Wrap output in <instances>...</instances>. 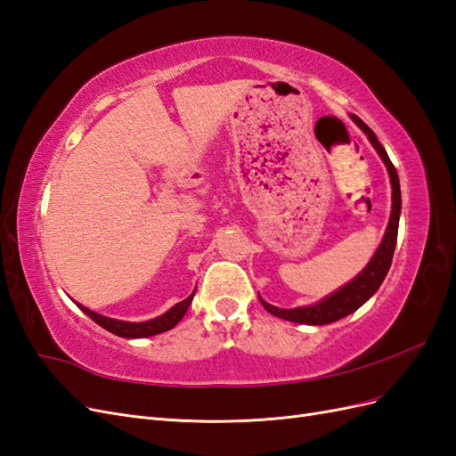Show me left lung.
Returning a JSON list of instances; mask_svg holds the SVG:
<instances>
[{
  "mask_svg": "<svg viewBox=\"0 0 456 456\" xmlns=\"http://www.w3.org/2000/svg\"><path fill=\"white\" fill-rule=\"evenodd\" d=\"M352 119L369 136L370 144L375 146V150L379 151V156L382 158V161L386 165V169H388L390 183H392V215H390L388 228H386L384 240L377 249L375 256H372L369 265L365 266V270L357 275V278H354L348 285H344L342 289H338L337 293L327 297L322 302H317V305L305 306V308L281 310V308H275V306L268 305V302H265L258 297L265 310L275 317H281V320L293 322V323H306V325H325V323L338 322V320H342V317H346L348 314L355 312L362 305H365V302L379 291L380 283L384 281L386 273H388V270H390L395 241H397L399 213H402V190H399L397 171L394 167V163L390 161L388 154H386L384 146L379 142L377 134L372 133L357 116H352Z\"/></svg>",
  "mask_w": 456,
  "mask_h": 456,
  "instance_id": "left-lung-1",
  "label": "left lung"
}]
</instances>
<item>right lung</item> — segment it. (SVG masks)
Returning <instances> with one entry per match:
<instances>
[{
  "instance_id": "right-lung-1",
  "label": "right lung",
  "mask_w": 456,
  "mask_h": 456,
  "mask_svg": "<svg viewBox=\"0 0 456 456\" xmlns=\"http://www.w3.org/2000/svg\"><path fill=\"white\" fill-rule=\"evenodd\" d=\"M196 291L191 293L188 298H184L183 302H178L175 305L169 312H165L163 315L156 317V320H150V322H142V323H129V322H118V320H110V317H104L101 314H94L86 306H79V310H84L94 323H99L102 329L110 330V333H114L118 337L123 338H144V337H151V335H159L165 333V330L173 329L178 322L183 320V315L186 314L188 306L191 298H194Z\"/></svg>"
}]
</instances>
